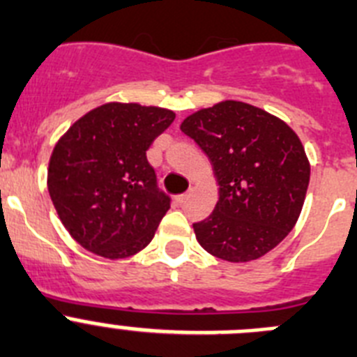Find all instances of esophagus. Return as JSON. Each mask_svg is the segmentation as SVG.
I'll list each match as a JSON object with an SVG mask.
<instances>
[{
    "label": "esophagus",
    "instance_id": "esophagus-1",
    "mask_svg": "<svg viewBox=\"0 0 357 357\" xmlns=\"http://www.w3.org/2000/svg\"><path fill=\"white\" fill-rule=\"evenodd\" d=\"M190 197V192H186V194H181V195H178V197H176V201L179 202V204H183V202L186 201V199Z\"/></svg>",
    "mask_w": 357,
    "mask_h": 357
}]
</instances>
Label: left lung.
Wrapping results in <instances>:
<instances>
[{"label":"left lung","instance_id":"1","mask_svg":"<svg viewBox=\"0 0 357 357\" xmlns=\"http://www.w3.org/2000/svg\"><path fill=\"white\" fill-rule=\"evenodd\" d=\"M211 160L218 202L194 224L202 248L229 262H248L275 248L296 225L310 183V163L294 130L250 103L225 100L181 123Z\"/></svg>","mask_w":357,"mask_h":357}]
</instances>
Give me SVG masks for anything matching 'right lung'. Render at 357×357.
<instances>
[{"instance_id": "add662e5", "label": "right lung", "mask_w": 357, "mask_h": 357, "mask_svg": "<svg viewBox=\"0 0 357 357\" xmlns=\"http://www.w3.org/2000/svg\"><path fill=\"white\" fill-rule=\"evenodd\" d=\"M169 109L103 103L56 142L47 188L61 224L82 248L125 259L149 245L171 197L146 151L174 121Z\"/></svg>"}]
</instances>
